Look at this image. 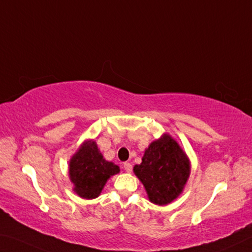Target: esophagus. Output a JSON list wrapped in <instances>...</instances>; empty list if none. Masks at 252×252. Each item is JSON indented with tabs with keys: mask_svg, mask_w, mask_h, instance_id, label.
Here are the masks:
<instances>
[{
	"mask_svg": "<svg viewBox=\"0 0 252 252\" xmlns=\"http://www.w3.org/2000/svg\"><path fill=\"white\" fill-rule=\"evenodd\" d=\"M124 169H125V171H127V173H131V170H133V166H131L130 162H124Z\"/></svg>",
	"mask_w": 252,
	"mask_h": 252,
	"instance_id": "esophagus-1",
	"label": "esophagus"
}]
</instances>
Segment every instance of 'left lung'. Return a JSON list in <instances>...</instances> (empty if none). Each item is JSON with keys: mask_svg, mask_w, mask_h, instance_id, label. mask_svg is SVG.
<instances>
[{"mask_svg": "<svg viewBox=\"0 0 252 252\" xmlns=\"http://www.w3.org/2000/svg\"><path fill=\"white\" fill-rule=\"evenodd\" d=\"M134 173L143 183L149 200L162 206L183 191L190 165L179 145L169 135H164L149 145L142 164L135 165Z\"/></svg>", "mask_w": 252, "mask_h": 252, "instance_id": "1", "label": "left lung"}]
</instances>
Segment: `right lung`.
Here are the masks:
<instances>
[{
    "mask_svg": "<svg viewBox=\"0 0 252 252\" xmlns=\"http://www.w3.org/2000/svg\"><path fill=\"white\" fill-rule=\"evenodd\" d=\"M119 173V167L104 159L94 140L85 143L69 161V178L74 190L85 199L99 196L110 176Z\"/></svg>",
    "mask_w": 252,
    "mask_h": 252,
    "instance_id": "obj_1",
    "label": "right lung"
}]
</instances>
